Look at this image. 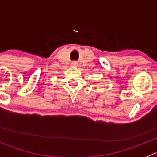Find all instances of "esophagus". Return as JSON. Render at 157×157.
<instances>
[{"label": "esophagus", "instance_id": "obj_1", "mask_svg": "<svg viewBox=\"0 0 157 157\" xmlns=\"http://www.w3.org/2000/svg\"><path fill=\"white\" fill-rule=\"evenodd\" d=\"M71 65H72L73 67H77V66L78 65V63H77V61H72V62H71Z\"/></svg>", "mask_w": 157, "mask_h": 157}]
</instances>
